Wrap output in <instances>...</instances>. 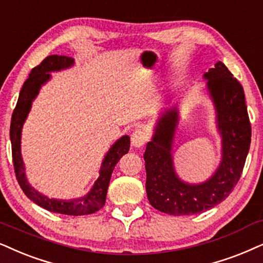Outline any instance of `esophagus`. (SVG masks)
<instances>
[{
  "label": "esophagus",
  "instance_id": "obj_1",
  "mask_svg": "<svg viewBox=\"0 0 263 263\" xmlns=\"http://www.w3.org/2000/svg\"><path fill=\"white\" fill-rule=\"evenodd\" d=\"M146 141H147V135L140 129H136L132 134V145L134 147H141V146L145 145Z\"/></svg>",
  "mask_w": 263,
  "mask_h": 263
}]
</instances>
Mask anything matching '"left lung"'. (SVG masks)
Instances as JSON below:
<instances>
[{"label":"left lung","mask_w":263,"mask_h":263,"mask_svg":"<svg viewBox=\"0 0 263 263\" xmlns=\"http://www.w3.org/2000/svg\"><path fill=\"white\" fill-rule=\"evenodd\" d=\"M203 78L206 80V90L214 104L221 136V162L215 173L200 183L183 181L176 174L173 157L179 124L176 105L158 116L144 155L149 204L175 216L199 214L226 199L239 180L250 148L251 125L241 84L221 61L204 73Z\"/></svg>","instance_id":"8db88e82"}]
</instances>
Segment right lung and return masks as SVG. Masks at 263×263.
<instances>
[{"mask_svg":"<svg viewBox=\"0 0 263 263\" xmlns=\"http://www.w3.org/2000/svg\"><path fill=\"white\" fill-rule=\"evenodd\" d=\"M73 65V58L49 55L39 66L33 67L29 74V78L24 82V86L19 93L18 102H16V106L12 115L9 135H11L12 156L15 176L27 198L31 199L33 203H36L37 205L43 208V209L52 211V213L81 216V215L93 214L104 206L112 172H114L119 159L125 153H128L129 147H130V138L128 135H123L111 146L106 155H105L104 159H102L100 170H99V177L89 192L84 194V196L78 197V198H72L69 200L49 198V197L40 193L39 191L30 185L29 181H27L25 165H24L22 149H20L23 125L25 123L30 110H31L33 100L40 93V89L42 88L43 84H46L52 78L50 72L70 69Z\"/></svg>","mask_w":263,"mask_h":263,"instance_id":"1","label":"right lung"}]
</instances>
